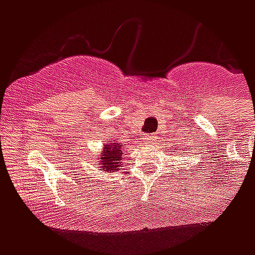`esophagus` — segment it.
Masks as SVG:
<instances>
[{
	"mask_svg": "<svg viewBox=\"0 0 255 255\" xmlns=\"http://www.w3.org/2000/svg\"><path fill=\"white\" fill-rule=\"evenodd\" d=\"M143 140L147 144H152L156 140V136L153 133H147V135L143 136Z\"/></svg>",
	"mask_w": 255,
	"mask_h": 255,
	"instance_id": "esophagus-1",
	"label": "esophagus"
}]
</instances>
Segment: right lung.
I'll list each match as a JSON object with an SVG mask.
<instances>
[{"label": "right lung", "instance_id": "obj_1", "mask_svg": "<svg viewBox=\"0 0 255 255\" xmlns=\"http://www.w3.org/2000/svg\"><path fill=\"white\" fill-rule=\"evenodd\" d=\"M124 144L120 143H108L104 145L103 151H102V155L99 156V168H102V170H106L108 173L111 172H115V170H120L122 167V148H123Z\"/></svg>", "mask_w": 255, "mask_h": 255}]
</instances>
